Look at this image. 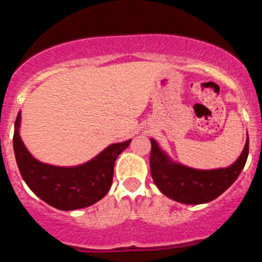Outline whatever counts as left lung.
<instances>
[{
  "label": "left lung",
  "mask_w": 262,
  "mask_h": 262,
  "mask_svg": "<svg viewBox=\"0 0 262 262\" xmlns=\"http://www.w3.org/2000/svg\"><path fill=\"white\" fill-rule=\"evenodd\" d=\"M150 152V173L160 192L182 204L199 205L213 201L233 185L248 157V135L242 154L232 165L218 169H193L173 162L154 139Z\"/></svg>",
  "instance_id": "obj_1"
}]
</instances>
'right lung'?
I'll return each mask as SVG.
<instances>
[{
  "instance_id": "add662e5",
  "label": "right lung",
  "mask_w": 262,
  "mask_h": 262,
  "mask_svg": "<svg viewBox=\"0 0 262 262\" xmlns=\"http://www.w3.org/2000/svg\"><path fill=\"white\" fill-rule=\"evenodd\" d=\"M21 113H17L14 131V152L17 167L28 187L44 203L59 210H76L93 205L104 198L113 180L118 155L131 140L105 147L84 164L57 167L35 159L20 137Z\"/></svg>"
}]
</instances>
